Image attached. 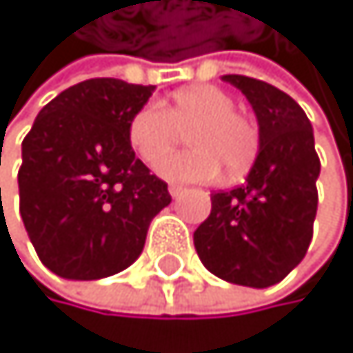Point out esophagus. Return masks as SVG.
<instances>
[{"mask_svg":"<svg viewBox=\"0 0 353 353\" xmlns=\"http://www.w3.org/2000/svg\"><path fill=\"white\" fill-rule=\"evenodd\" d=\"M170 196H172V199H176V196H181V194H183L185 192V188L183 185H179V183H170Z\"/></svg>","mask_w":353,"mask_h":353,"instance_id":"obj_1","label":"esophagus"}]
</instances>
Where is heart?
<instances>
[{
	"instance_id": "1",
	"label": "heart",
	"mask_w": 353,
	"mask_h": 353,
	"mask_svg": "<svg viewBox=\"0 0 353 353\" xmlns=\"http://www.w3.org/2000/svg\"><path fill=\"white\" fill-rule=\"evenodd\" d=\"M234 98L214 85H192L176 91L163 106L143 104L128 122V141L137 157L154 168L188 133L194 149L159 165L165 179L210 181L220 168L227 179L242 176L260 150V130L238 113Z\"/></svg>"
}]
</instances>
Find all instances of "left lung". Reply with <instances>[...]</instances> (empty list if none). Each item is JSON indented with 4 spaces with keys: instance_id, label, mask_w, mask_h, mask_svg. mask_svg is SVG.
<instances>
[{
    "instance_id": "left-lung-1",
    "label": "left lung",
    "mask_w": 353,
    "mask_h": 353,
    "mask_svg": "<svg viewBox=\"0 0 353 353\" xmlns=\"http://www.w3.org/2000/svg\"><path fill=\"white\" fill-rule=\"evenodd\" d=\"M257 117L260 150L247 181L212 194V214L194 231L205 268L238 286L268 288L284 279L310 247L321 161L312 124L288 93L229 74Z\"/></svg>"
}]
</instances>
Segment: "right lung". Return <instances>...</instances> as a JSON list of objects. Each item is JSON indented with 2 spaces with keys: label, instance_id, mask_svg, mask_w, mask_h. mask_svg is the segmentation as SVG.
<instances>
[{
  "label": "right lung",
  "instance_id": "add662e5",
  "mask_svg": "<svg viewBox=\"0 0 353 353\" xmlns=\"http://www.w3.org/2000/svg\"><path fill=\"white\" fill-rule=\"evenodd\" d=\"M154 87L91 78L39 111L21 143L19 212L41 262L65 279H102L143 251L170 205L128 141V122Z\"/></svg>",
  "mask_w": 353,
  "mask_h": 353
}]
</instances>
